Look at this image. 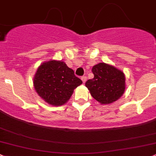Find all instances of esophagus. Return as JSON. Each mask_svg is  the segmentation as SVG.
Segmentation results:
<instances>
[{
    "mask_svg": "<svg viewBox=\"0 0 156 156\" xmlns=\"http://www.w3.org/2000/svg\"><path fill=\"white\" fill-rule=\"evenodd\" d=\"M81 80L82 81H83V83H85L86 82V80H87V77H86V76H83L81 77Z\"/></svg>",
    "mask_w": 156,
    "mask_h": 156,
    "instance_id": "obj_1",
    "label": "esophagus"
}]
</instances>
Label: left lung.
<instances>
[{
  "label": "left lung",
  "mask_w": 156,
  "mask_h": 156,
  "mask_svg": "<svg viewBox=\"0 0 156 156\" xmlns=\"http://www.w3.org/2000/svg\"><path fill=\"white\" fill-rule=\"evenodd\" d=\"M94 78L86 83L91 95L101 104L118 100L126 89V76L122 70L106 63L92 67Z\"/></svg>",
  "instance_id": "8db88e82"
}]
</instances>
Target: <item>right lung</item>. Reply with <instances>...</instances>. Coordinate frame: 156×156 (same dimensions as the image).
Segmentation results:
<instances>
[{"label":"right lung","mask_w":156,"mask_h":156,"mask_svg":"<svg viewBox=\"0 0 156 156\" xmlns=\"http://www.w3.org/2000/svg\"><path fill=\"white\" fill-rule=\"evenodd\" d=\"M82 83V80L74 75V71L61 61L43 62L34 77V86L38 95L53 106L67 103L73 90Z\"/></svg>","instance_id":"obj_1"}]
</instances>
